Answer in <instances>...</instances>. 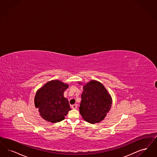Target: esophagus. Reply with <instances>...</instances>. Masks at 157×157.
Wrapping results in <instances>:
<instances>
[{"mask_svg": "<svg viewBox=\"0 0 157 157\" xmlns=\"http://www.w3.org/2000/svg\"><path fill=\"white\" fill-rule=\"evenodd\" d=\"M71 108L73 109H77V104H74V105H73L72 106H71Z\"/></svg>", "mask_w": 157, "mask_h": 157, "instance_id": "1", "label": "esophagus"}]
</instances>
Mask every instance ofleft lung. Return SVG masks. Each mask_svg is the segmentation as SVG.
<instances>
[{"label":"left lung","instance_id":"obj_1","mask_svg":"<svg viewBox=\"0 0 157 157\" xmlns=\"http://www.w3.org/2000/svg\"><path fill=\"white\" fill-rule=\"evenodd\" d=\"M111 104V97L100 82L91 80L84 85L79 111L85 121L100 123L109 112Z\"/></svg>","mask_w":157,"mask_h":157}]
</instances>
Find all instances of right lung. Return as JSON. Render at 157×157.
Instances as JSON below:
<instances>
[{
    "instance_id": "obj_1",
    "label": "right lung",
    "mask_w": 157,
    "mask_h": 157,
    "mask_svg": "<svg viewBox=\"0 0 157 157\" xmlns=\"http://www.w3.org/2000/svg\"><path fill=\"white\" fill-rule=\"evenodd\" d=\"M68 87L67 84L55 80L48 82L37 91L34 105L44 120L55 123L65 118L71 110L68 100L64 97V91Z\"/></svg>"
}]
</instances>
